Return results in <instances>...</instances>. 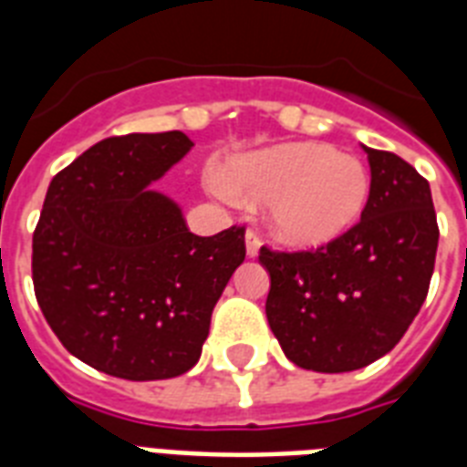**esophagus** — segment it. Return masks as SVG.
Listing matches in <instances>:
<instances>
[{
    "label": "esophagus",
    "instance_id": "obj_1",
    "mask_svg": "<svg viewBox=\"0 0 467 467\" xmlns=\"http://www.w3.org/2000/svg\"><path fill=\"white\" fill-rule=\"evenodd\" d=\"M244 244H247V256H252V259H254V256L259 254L262 240H259V234H256L254 230H247V234H244Z\"/></svg>",
    "mask_w": 467,
    "mask_h": 467
}]
</instances>
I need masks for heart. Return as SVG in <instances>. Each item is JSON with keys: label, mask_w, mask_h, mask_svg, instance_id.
Listing matches in <instances>:
<instances>
[{"label": "heart", "mask_w": 467, "mask_h": 467, "mask_svg": "<svg viewBox=\"0 0 467 467\" xmlns=\"http://www.w3.org/2000/svg\"><path fill=\"white\" fill-rule=\"evenodd\" d=\"M208 189L223 201H266L264 223L281 244L319 249L361 220L370 174L358 157L327 142H284L233 157L225 174L208 171Z\"/></svg>", "instance_id": "1"}]
</instances>
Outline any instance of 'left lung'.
Returning a JSON list of instances; mask_svg holds the SVG:
<instances>
[{
  "label": "left lung",
  "instance_id": "left-lung-1",
  "mask_svg": "<svg viewBox=\"0 0 467 467\" xmlns=\"http://www.w3.org/2000/svg\"><path fill=\"white\" fill-rule=\"evenodd\" d=\"M370 198L361 223L315 252H271L266 319L288 361L347 373L390 351L417 317L434 274L431 189L402 157L363 145Z\"/></svg>",
  "mask_w": 467,
  "mask_h": 467
}]
</instances>
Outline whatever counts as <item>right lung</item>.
Here are the masks:
<instances>
[{
    "instance_id": "obj_1",
    "label": "right lung",
    "mask_w": 467,
    "mask_h": 467,
    "mask_svg": "<svg viewBox=\"0 0 467 467\" xmlns=\"http://www.w3.org/2000/svg\"><path fill=\"white\" fill-rule=\"evenodd\" d=\"M193 142L182 130L106 138L47 186L33 233V288L62 347L126 380L191 370L211 315L244 262V230L189 233L152 189Z\"/></svg>"
}]
</instances>
